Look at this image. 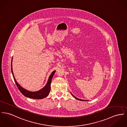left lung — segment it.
Segmentation results:
<instances>
[{
  "mask_svg": "<svg viewBox=\"0 0 127 127\" xmlns=\"http://www.w3.org/2000/svg\"><path fill=\"white\" fill-rule=\"evenodd\" d=\"M71 95H72V96L74 97V98H75L76 99H78V100H81V101H88V100H85V99H79V98H76V97H75L74 95H73L72 94H71Z\"/></svg>",
  "mask_w": 127,
  "mask_h": 127,
  "instance_id": "8db88e82",
  "label": "left lung"
}]
</instances>
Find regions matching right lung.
I'll list each match as a JSON object with an SVG mask.
<instances>
[{
    "label": "right lung",
    "mask_w": 127,
    "mask_h": 127,
    "mask_svg": "<svg viewBox=\"0 0 127 127\" xmlns=\"http://www.w3.org/2000/svg\"><path fill=\"white\" fill-rule=\"evenodd\" d=\"M13 58V57H12ZM12 58L11 59V73L13 76V77L14 79V82L17 86V87L18 88L20 92L25 96L28 98H33V99H42L43 98H46L48 95H49L50 90H51V83L52 78L56 72V70H54L53 72H52L51 75H50L47 83H46V85L44 87L42 88V89H40L39 91H35V92H32L29 91L23 88H22L19 84L17 82L14 76L13 72L12 71Z\"/></svg>",
    "instance_id": "right-lung-1"
}]
</instances>
